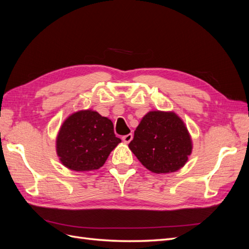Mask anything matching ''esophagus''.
<instances>
[{"label":"esophagus","mask_w":249,"mask_h":249,"mask_svg":"<svg viewBox=\"0 0 249 249\" xmlns=\"http://www.w3.org/2000/svg\"><path fill=\"white\" fill-rule=\"evenodd\" d=\"M132 139H133V134H127V135H125V136L123 137V141L124 143H126V144L127 143H130Z\"/></svg>","instance_id":"34e87169"}]
</instances>
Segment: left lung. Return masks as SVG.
<instances>
[{
    "label": "left lung",
    "mask_w": 249,
    "mask_h": 249,
    "mask_svg": "<svg viewBox=\"0 0 249 249\" xmlns=\"http://www.w3.org/2000/svg\"><path fill=\"white\" fill-rule=\"evenodd\" d=\"M140 163L154 173L176 172L185 166L193 143L183 119L173 111H149L129 144Z\"/></svg>",
    "instance_id": "8db88e82"
}]
</instances>
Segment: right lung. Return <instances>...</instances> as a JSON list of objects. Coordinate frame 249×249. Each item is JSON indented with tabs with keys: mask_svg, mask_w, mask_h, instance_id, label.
Wrapping results in <instances>:
<instances>
[{
	"mask_svg": "<svg viewBox=\"0 0 249 249\" xmlns=\"http://www.w3.org/2000/svg\"><path fill=\"white\" fill-rule=\"evenodd\" d=\"M122 142L113 123L91 109L67 116L56 137V152L63 166L84 172L101 168L110 153Z\"/></svg>",
	"mask_w": 249,
	"mask_h": 249,
	"instance_id": "obj_1",
	"label": "right lung"
}]
</instances>
